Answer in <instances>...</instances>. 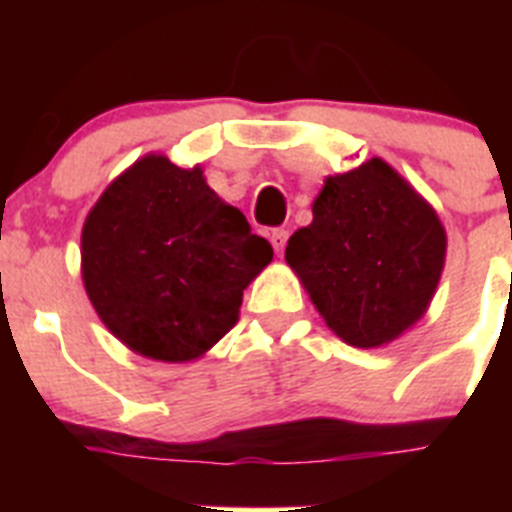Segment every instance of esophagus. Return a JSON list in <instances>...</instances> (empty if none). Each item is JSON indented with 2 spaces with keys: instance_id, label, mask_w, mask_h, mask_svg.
I'll use <instances>...</instances> for the list:
<instances>
[{
  "instance_id": "1",
  "label": "esophagus",
  "mask_w": 512,
  "mask_h": 512,
  "mask_svg": "<svg viewBox=\"0 0 512 512\" xmlns=\"http://www.w3.org/2000/svg\"><path fill=\"white\" fill-rule=\"evenodd\" d=\"M287 238H289V233L284 228H274L269 233V241H271V246H274V251H277V253L284 251V246H287Z\"/></svg>"
}]
</instances>
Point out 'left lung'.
Here are the masks:
<instances>
[{"mask_svg": "<svg viewBox=\"0 0 512 512\" xmlns=\"http://www.w3.org/2000/svg\"><path fill=\"white\" fill-rule=\"evenodd\" d=\"M312 305L341 341H395L436 295L446 230L436 210L382 158L325 179L312 223L284 251Z\"/></svg>", "mask_w": 512, "mask_h": 512, "instance_id": "8db88e82", "label": "left lung"}]
</instances>
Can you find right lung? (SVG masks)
Segmentation results:
<instances>
[{
  "label": "right lung",
  "mask_w": 512,
  "mask_h": 512,
  "mask_svg": "<svg viewBox=\"0 0 512 512\" xmlns=\"http://www.w3.org/2000/svg\"><path fill=\"white\" fill-rule=\"evenodd\" d=\"M274 259L200 166L143 156L104 189L81 230V279L130 351L182 364L238 323L243 289Z\"/></svg>",
  "instance_id": "right-lung-1"
}]
</instances>
